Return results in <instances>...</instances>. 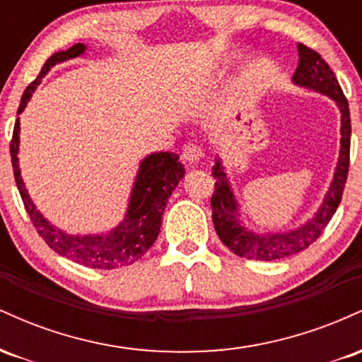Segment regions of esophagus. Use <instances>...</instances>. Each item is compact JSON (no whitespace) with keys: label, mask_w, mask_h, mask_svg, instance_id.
Segmentation results:
<instances>
[{"label":"esophagus","mask_w":362,"mask_h":362,"mask_svg":"<svg viewBox=\"0 0 362 362\" xmlns=\"http://www.w3.org/2000/svg\"><path fill=\"white\" fill-rule=\"evenodd\" d=\"M202 156H204V151H202V148L199 146V144L189 143L185 144L184 149H182V158H184V161H187L189 165L199 163Z\"/></svg>","instance_id":"34e87169"}]
</instances>
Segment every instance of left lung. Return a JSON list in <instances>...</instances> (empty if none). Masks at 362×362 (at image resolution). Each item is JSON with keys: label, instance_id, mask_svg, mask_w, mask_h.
<instances>
[{"label": "left lung", "instance_id": "obj_1", "mask_svg": "<svg viewBox=\"0 0 362 362\" xmlns=\"http://www.w3.org/2000/svg\"><path fill=\"white\" fill-rule=\"evenodd\" d=\"M298 62L296 73L293 74V81L298 86L308 88L318 93L327 95L337 103L340 110V153L337 167H335L334 178L328 187L323 202L318 211L303 223L301 226L289 231L279 233H255V231L245 228L238 218V202H236L233 189L228 180L226 172L221 163V158H216L213 167V177L216 178L214 194L211 197L213 206V223L214 230L221 242L238 257L253 260H279L284 257L294 255L308 248L330 223L332 216L335 214L342 199L344 187L347 182L349 172V153H351V114H349L347 98L340 88L337 78L325 59L315 52L313 49L306 47L305 44H298Z\"/></svg>", "mask_w": 362, "mask_h": 362}]
</instances>
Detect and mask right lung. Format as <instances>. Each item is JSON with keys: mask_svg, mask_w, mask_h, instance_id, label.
Segmentation results:
<instances>
[{"mask_svg": "<svg viewBox=\"0 0 362 362\" xmlns=\"http://www.w3.org/2000/svg\"><path fill=\"white\" fill-rule=\"evenodd\" d=\"M85 44H74L68 51H59L52 54L40 69L39 76L35 78L27 90L23 91L20 100L18 114H22L28 100L34 95L37 86L40 85L42 78L51 71L52 66L59 64L68 59H74L85 54ZM18 146H20V119H16L13 127V138L10 143L11 165L16 187L25 209L34 223L37 233L44 238V242L66 259L76 262L91 269H119L134 264L146 253L151 245L155 243L163 219V211L178 182L185 175L184 165L178 161V155L172 151H160L148 155L141 161L138 175L132 185L131 197L126 216L114 230L102 235H69L66 231L56 228L51 221L40 214L32 202L22 180V173L18 167Z\"/></svg>", "mask_w": 362, "mask_h": 362, "instance_id": "add662e5", "label": "right lung"}]
</instances>
